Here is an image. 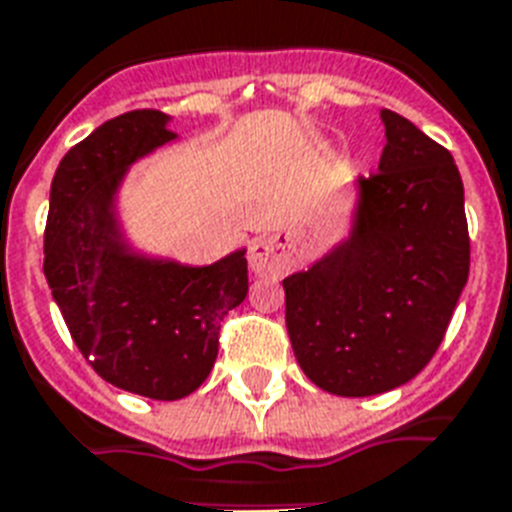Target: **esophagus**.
<instances>
[{"label": "esophagus", "instance_id": "34e87169", "mask_svg": "<svg viewBox=\"0 0 512 512\" xmlns=\"http://www.w3.org/2000/svg\"><path fill=\"white\" fill-rule=\"evenodd\" d=\"M248 264H251L253 275L259 277H277L288 269V259H285L280 240L272 235L253 240L251 251H248Z\"/></svg>", "mask_w": 512, "mask_h": 512}]
</instances>
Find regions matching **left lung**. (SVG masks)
<instances>
[{
  "label": "left lung",
  "mask_w": 512,
  "mask_h": 512,
  "mask_svg": "<svg viewBox=\"0 0 512 512\" xmlns=\"http://www.w3.org/2000/svg\"><path fill=\"white\" fill-rule=\"evenodd\" d=\"M378 174L357 179L349 235L282 280L293 354L314 386L375 396L404 386L444 341L468 282L465 190L455 158L380 110Z\"/></svg>",
  "instance_id": "left-lung-1"
}]
</instances>
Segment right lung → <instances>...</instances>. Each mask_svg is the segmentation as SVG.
<instances>
[{
  "mask_svg": "<svg viewBox=\"0 0 512 512\" xmlns=\"http://www.w3.org/2000/svg\"><path fill=\"white\" fill-rule=\"evenodd\" d=\"M169 121L161 110H132L71 147L44 230V275L81 354L102 380L158 402L208 378L224 317L248 296L245 248L190 267L126 240L118 190L134 163L177 140Z\"/></svg>",
  "mask_w": 512,
  "mask_h": 512,
  "instance_id": "1",
  "label": "right lung"
}]
</instances>
